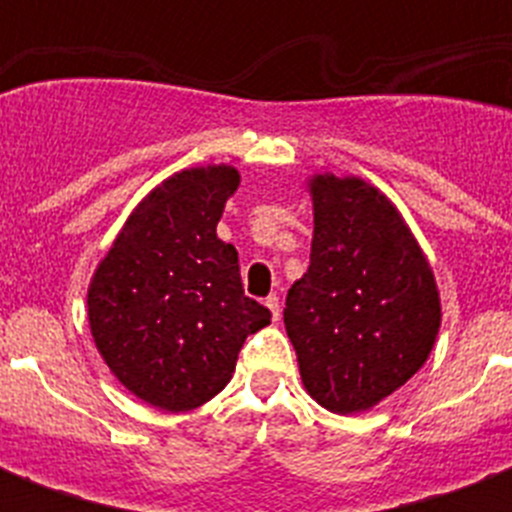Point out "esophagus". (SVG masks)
Returning <instances> with one entry per match:
<instances>
[{"mask_svg": "<svg viewBox=\"0 0 512 512\" xmlns=\"http://www.w3.org/2000/svg\"><path fill=\"white\" fill-rule=\"evenodd\" d=\"M265 305H268V311H271L273 321H279V316H281V303H279V295H268V297H265Z\"/></svg>", "mask_w": 512, "mask_h": 512, "instance_id": "obj_1", "label": "esophagus"}]
</instances>
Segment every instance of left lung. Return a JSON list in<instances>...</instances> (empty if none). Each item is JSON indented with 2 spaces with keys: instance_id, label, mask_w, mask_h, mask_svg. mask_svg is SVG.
<instances>
[{
  "instance_id": "obj_1",
  "label": "left lung",
  "mask_w": 512,
  "mask_h": 512,
  "mask_svg": "<svg viewBox=\"0 0 512 512\" xmlns=\"http://www.w3.org/2000/svg\"><path fill=\"white\" fill-rule=\"evenodd\" d=\"M311 265L287 295L284 327L305 390L356 414L428 361L441 300L404 217L361 177L316 175Z\"/></svg>"
}]
</instances>
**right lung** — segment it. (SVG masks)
Segmentation results:
<instances>
[{
  "label": "right lung",
  "mask_w": 512,
  "mask_h": 512,
  "mask_svg": "<svg viewBox=\"0 0 512 512\" xmlns=\"http://www.w3.org/2000/svg\"><path fill=\"white\" fill-rule=\"evenodd\" d=\"M239 188L228 164L172 175L140 201L90 281L87 316L124 388L164 412L207 404L228 385L271 311L244 295L239 252L217 239Z\"/></svg>",
  "instance_id": "1"
}]
</instances>
